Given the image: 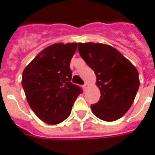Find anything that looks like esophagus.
Instances as JSON below:
<instances>
[{
  "instance_id": "obj_1",
  "label": "esophagus",
  "mask_w": 155,
  "mask_h": 155,
  "mask_svg": "<svg viewBox=\"0 0 155 155\" xmlns=\"http://www.w3.org/2000/svg\"><path fill=\"white\" fill-rule=\"evenodd\" d=\"M87 88H88V84L87 83H85V84H84V85H83V89H84V90H86V89H87Z\"/></svg>"
}]
</instances>
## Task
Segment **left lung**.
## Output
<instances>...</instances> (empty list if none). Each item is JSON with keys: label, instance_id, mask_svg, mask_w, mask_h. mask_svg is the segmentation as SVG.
Returning <instances> with one entry per match:
<instances>
[{"label": "left lung", "instance_id": "obj_1", "mask_svg": "<svg viewBox=\"0 0 155 155\" xmlns=\"http://www.w3.org/2000/svg\"><path fill=\"white\" fill-rule=\"evenodd\" d=\"M79 54L97 77L101 97L91 105L100 119L113 122L128 111L138 92V72L118 50L101 43H79Z\"/></svg>", "mask_w": 155, "mask_h": 155}]
</instances>
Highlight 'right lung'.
Wrapping results in <instances>:
<instances>
[{
    "mask_svg": "<svg viewBox=\"0 0 155 155\" xmlns=\"http://www.w3.org/2000/svg\"><path fill=\"white\" fill-rule=\"evenodd\" d=\"M78 43H58L35 57L22 74L27 101L41 121L56 125L65 120L82 89L71 82L70 61Z\"/></svg>",
    "mask_w": 155,
    "mask_h": 155,
    "instance_id": "1",
    "label": "right lung"
}]
</instances>
